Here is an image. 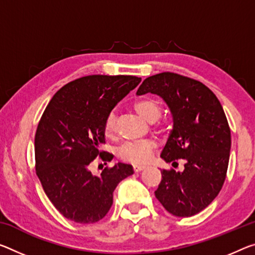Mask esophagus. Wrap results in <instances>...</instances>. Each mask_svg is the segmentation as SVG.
<instances>
[{"instance_id":"esophagus-1","label":"esophagus","mask_w":255,"mask_h":255,"mask_svg":"<svg viewBox=\"0 0 255 255\" xmlns=\"http://www.w3.org/2000/svg\"><path fill=\"white\" fill-rule=\"evenodd\" d=\"M145 168H146V167H145V165H134V167H132V169H134L135 172L142 171V170H144Z\"/></svg>"}]
</instances>
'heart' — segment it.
Listing matches in <instances>:
<instances>
[{
  "label": "heart",
  "mask_w": 255,
  "mask_h": 255,
  "mask_svg": "<svg viewBox=\"0 0 255 255\" xmlns=\"http://www.w3.org/2000/svg\"><path fill=\"white\" fill-rule=\"evenodd\" d=\"M134 109L140 117L149 123H154L161 116V106L154 99H143L134 104ZM117 130V117L111 111L104 121V131L108 136H113ZM155 143L153 140L144 139L137 142H127L121 145L118 149V155L124 161L134 163L144 164L152 159Z\"/></svg>",
  "instance_id": "heart-1"
}]
</instances>
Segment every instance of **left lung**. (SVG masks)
I'll list each match as a JSON object with an SVG mask.
<instances>
[{"mask_svg":"<svg viewBox=\"0 0 255 255\" xmlns=\"http://www.w3.org/2000/svg\"><path fill=\"white\" fill-rule=\"evenodd\" d=\"M159 95L170 109L172 130L161 152L165 162L184 170H162L156 199L169 213L192 217L216 199L227 173L230 129L219 100L197 80L173 72L148 77L137 90Z\"/></svg>","mask_w":255,"mask_h":255,"instance_id":"obj_1","label":"left lung"}]
</instances>
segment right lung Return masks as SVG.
<instances>
[{
    "label": "right lung",
    "instance_id": "right-lung-1",
    "mask_svg": "<svg viewBox=\"0 0 255 255\" xmlns=\"http://www.w3.org/2000/svg\"><path fill=\"white\" fill-rule=\"evenodd\" d=\"M135 76L93 75L64 85L55 93L39 120L35 135L36 173L56 210L78 224L106 217L113 192L134 173L131 164L118 162L93 175L90 163L106 143L104 121L112 109L140 83Z\"/></svg>",
    "mask_w": 255,
    "mask_h": 255
}]
</instances>
